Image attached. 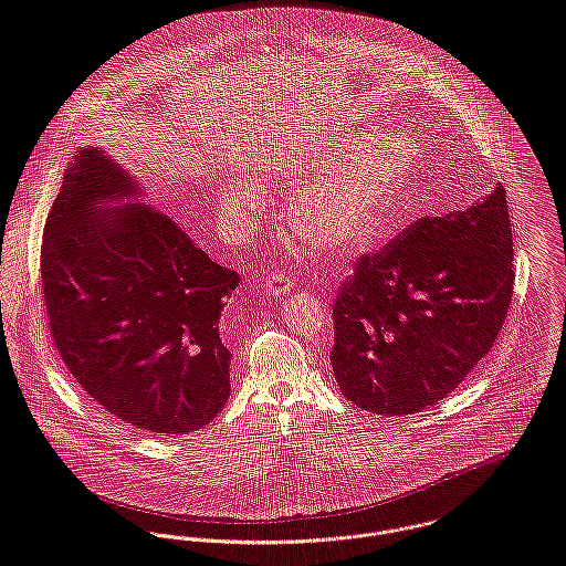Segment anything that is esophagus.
Wrapping results in <instances>:
<instances>
[{
    "mask_svg": "<svg viewBox=\"0 0 566 566\" xmlns=\"http://www.w3.org/2000/svg\"><path fill=\"white\" fill-rule=\"evenodd\" d=\"M263 287H265L268 294L279 296V294H287V292L294 287V281L290 279L287 272H283V270H272V272L265 276Z\"/></svg>",
    "mask_w": 566,
    "mask_h": 566,
    "instance_id": "esophagus-1",
    "label": "esophagus"
}]
</instances>
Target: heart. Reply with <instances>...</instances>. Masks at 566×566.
<instances>
[{
  "instance_id": "b5f03b06",
  "label": "heart",
  "mask_w": 566,
  "mask_h": 566,
  "mask_svg": "<svg viewBox=\"0 0 566 566\" xmlns=\"http://www.w3.org/2000/svg\"><path fill=\"white\" fill-rule=\"evenodd\" d=\"M408 163L403 143L371 140L336 168V156L329 151L303 167H294L287 174L292 185L307 187L317 182L292 206L290 219L294 228L329 252L352 254L369 248L410 178ZM228 203L254 208L261 199L254 190L232 189Z\"/></svg>"
}]
</instances>
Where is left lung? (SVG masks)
<instances>
[{"instance_id": "obj_1", "label": "left lung", "mask_w": 566, "mask_h": 566, "mask_svg": "<svg viewBox=\"0 0 566 566\" xmlns=\"http://www.w3.org/2000/svg\"><path fill=\"white\" fill-rule=\"evenodd\" d=\"M514 248L507 195L410 223L363 254L334 303L332 367L376 415L419 412L485 358L507 318Z\"/></svg>"}]
</instances>
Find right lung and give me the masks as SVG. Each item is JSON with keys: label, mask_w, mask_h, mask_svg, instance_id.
Instances as JSON below:
<instances>
[{"label": "right lung", "mask_w": 566, "mask_h": 566, "mask_svg": "<svg viewBox=\"0 0 566 566\" xmlns=\"http://www.w3.org/2000/svg\"><path fill=\"white\" fill-rule=\"evenodd\" d=\"M98 149L72 160L48 214L41 287L52 343L112 417L158 434L206 426L230 397L219 336L239 274L217 265ZM118 202L105 216L99 203Z\"/></svg>", "instance_id": "obj_1"}]
</instances>
